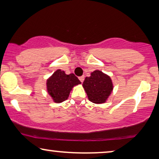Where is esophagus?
<instances>
[{
	"mask_svg": "<svg viewBox=\"0 0 159 159\" xmlns=\"http://www.w3.org/2000/svg\"><path fill=\"white\" fill-rule=\"evenodd\" d=\"M84 79V76H82V77H79V80H80V82H83Z\"/></svg>",
	"mask_w": 159,
	"mask_h": 159,
	"instance_id": "obj_1",
	"label": "esophagus"
}]
</instances>
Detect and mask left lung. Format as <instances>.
Returning a JSON list of instances; mask_svg holds the SVG:
<instances>
[{"instance_id": "left-lung-1", "label": "left lung", "mask_w": 159, "mask_h": 159, "mask_svg": "<svg viewBox=\"0 0 159 159\" xmlns=\"http://www.w3.org/2000/svg\"><path fill=\"white\" fill-rule=\"evenodd\" d=\"M82 86L89 101L96 104L106 103L114 89L111 77L100 70H95L85 77Z\"/></svg>"}]
</instances>
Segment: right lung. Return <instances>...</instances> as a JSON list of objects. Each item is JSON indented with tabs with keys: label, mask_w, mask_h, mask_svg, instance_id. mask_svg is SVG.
<instances>
[{
	"label": "right lung",
	"mask_w": 159,
	"mask_h": 159,
	"mask_svg": "<svg viewBox=\"0 0 159 159\" xmlns=\"http://www.w3.org/2000/svg\"><path fill=\"white\" fill-rule=\"evenodd\" d=\"M80 84L81 82L74 74L66 75L64 71L57 69L47 80V91L53 102L60 103L66 101L74 87Z\"/></svg>",
	"instance_id": "add662e5"
}]
</instances>
